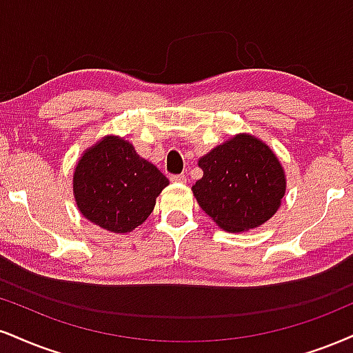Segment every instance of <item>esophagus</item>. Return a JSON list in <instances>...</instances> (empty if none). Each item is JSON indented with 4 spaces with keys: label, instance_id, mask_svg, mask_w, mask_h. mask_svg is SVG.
Wrapping results in <instances>:
<instances>
[{
    "label": "esophagus",
    "instance_id": "1",
    "mask_svg": "<svg viewBox=\"0 0 353 353\" xmlns=\"http://www.w3.org/2000/svg\"><path fill=\"white\" fill-rule=\"evenodd\" d=\"M171 181L177 182V184H185V182H188V177H185L184 174H179V176H171Z\"/></svg>",
    "mask_w": 353,
    "mask_h": 353
}]
</instances>
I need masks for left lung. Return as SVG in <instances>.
<instances>
[{
  "mask_svg": "<svg viewBox=\"0 0 353 353\" xmlns=\"http://www.w3.org/2000/svg\"><path fill=\"white\" fill-rule=\"evenodd\" d=\"M197 164L203 176L192 185L194 197L222 230H252L281 207L286 174L274 151L256 136L235 134Z\"/></svg>",
  "mask_w": 353,
  "mask_h": 353,
  "instance_id": "left-lung-1",
  "label": "left lung"
}]
</instances>
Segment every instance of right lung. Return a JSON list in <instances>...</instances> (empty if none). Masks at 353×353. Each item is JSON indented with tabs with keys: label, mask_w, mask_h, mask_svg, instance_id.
Instances as JSON below:
<instances>
[{
	"label": "right lung",
	"mask_w": 353,
	"mask_h": 353,
	"mask_svg": "<svg viewBox=\"0 0 353 353\" xmlns=\"http://www.w3.org/2000/svg\"><path fill=\"white\" fill-rule=\"evenodd\" d=\"M72 185L77 209L88 222L123 235L150 217L169 179L130 141L107 134L80 156Z\"/></svg>",
	"instance_id": "1"
}]
</instances>
